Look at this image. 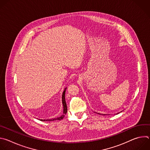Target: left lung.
<instances>
[{"label": "left lung", "mask_w": 150, "mask_h": 150, "mask_svg": "<svg viewBox=\"0 0 150 150\" xmlns=\"http://www.w3.org/2000/svg\"><path fill=\"white\" fill-rule=\"evenodd\" d=\"M98 114H99V113H98Z\"/></svg>", "instance_id": "obj_1"}]
</instances>
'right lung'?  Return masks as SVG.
I'll use <instances>...</instances> for the list:
<instances>
[{
    "label": "right lung",
    "mask_w": 150,
    "mask_h": 150,
    "mask_svg": "<svg viewBox=\"0 0 150 150\" xmlns=\"http://www.w3.org/2000/svg\"><path fill=\"white\" fill-rule=\"evenodd\" d=\"M66 89H65L64 90L63 94H62V103H63V115H62V116L59 117H57V118H53V119H40L41 121H53V120H61L62 119H63L64 116H65V115L67 113V103H66V101H65V92H66Z\"/></svg>",
    "instance_id": "right-lung-1"
}]
</instances>
